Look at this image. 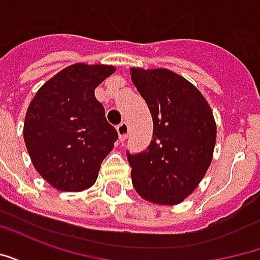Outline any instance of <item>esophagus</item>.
Listing matches in <instances>:
<instances>
[{
	"label": "esophagus",
	"mask_w": 260,
	"mask_h": 260,
	"mask_svg": "<svg viewBox=\"0 0 260 260\" xmlns=\"http://www.w3.org/2000/svg\"><path fill=\"white\" fill-rule=\"evenodd\" d=\"M117 132H118L119 139H121V141H124V139H126V136H128L129 126H128V124H126L125 121H122V122L117 126Z\"/></svg>",
	"instance_id": "34e87169"
}]
</instances>
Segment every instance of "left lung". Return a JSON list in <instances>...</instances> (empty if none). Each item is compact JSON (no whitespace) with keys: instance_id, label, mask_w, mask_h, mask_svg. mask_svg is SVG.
<instances>
[{"instance_id":"8db88e82","label":"left lung","mask_w":260,"mask_h":260,"mask_svg":"<svg viewBox=\"0 0 260 260\" xmlns=\"http://www.w3.org/2000/svg\"><path fill=\"white\" fill-rule=\"evenodd\" d=\"M150 110L153 139L129 154L132 184L146 201L173 206L195 191L213 160L216 121L207 100L184 76L166 68H131Z\"/></svg>"}]
</instances>
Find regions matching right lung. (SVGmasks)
<instances>
[{
	"label": "right lung",
	"mask_w": 260,
	"mask_h": 260,
	"mask_svg": "<svg viewBox=\"0 0 260 260\" xmlns=\"http://www.w3.org/2000/svg\"><path fill=\"white\" fill-rule=\"evenodd\" d=\"M114 71L113 65H69L37 90L27 107L26 149L37 173L58 191L90 188L118 139L94 96Z\"/></svg>",
	"instance_id": "obj_1"
}]
</instances>
